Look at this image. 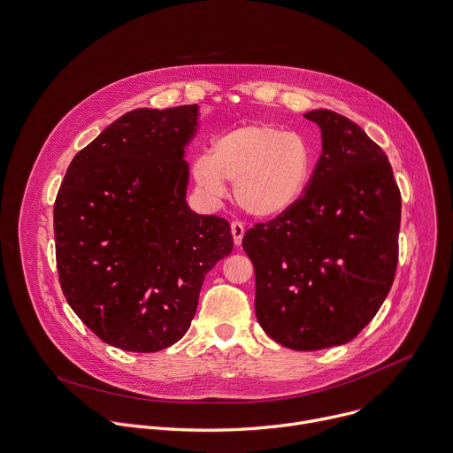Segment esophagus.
<instances>
[{"label":"esophagus","instance_id":"esophagus-1","mask_svg":"<svg viewBox=\"0 0 453 453\" xmlns=\"http://www.w3.org/2000/svg\"><path fill=\"white\" fill-rule=\"evenodd\" d=\"M231 234H233V240H234V245H242V240H243V234H245V227L242 222L234 220L231 222Z\"/></svg>","mask_w":453,"mask_h":453}]
</instances>
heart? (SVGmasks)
<instances>
[{
    "label": "heart",
    "mask_w": 453,
    "mask_h": 453,
    "mask_svg": "<svg viewBox=\"0 0 453 453\" xmlns=\"http://www.w3.org/2000/svg\"><path fill=\"white\" fill-rule=\"evenodd\" d=\"M313 166V149L304 136L269 123H249L219 134L210 156L193 161L191 173L215 197L224 196L226 180L234 182L238 206L254 219L273 220L303 199Z\"/></svg>",
    "instance_id": "obj_1"
}]
</instances>
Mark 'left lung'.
<instances>
[{"label": "left lung", "mask_w": 453, "mask_h": 453, "mask_svg": "<svg viewBox=\"0 0 453 453\" xmlns=\"http://www.w3.org/2000/svg\"><path fill=\"white\" fill-rule=\"evenodd\" d=\"M322 154L303 199L242 240L254 265V310L285 348L353 341L389 294L398 265L402 196L385 152L342 114H304Z\"/></svg>", "instance_id": "left-lung-1"}]
</instances>
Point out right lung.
I'll use <instances>...</instances> for the list:
<instances>
[{"label": "right lung", "instance_id": "right-lung-1", "mask_svg": "<svg viewBox=\"0 0 453 453\" xmlns=\"http://www.w3.org/2000/svg\"><path fill=\"white\" fill-rule=\"evenodd\" d=\"M199 105L134 109L72 161L53 208L60 288L104 342L134 353L175 344L206 274L233 250L229 222L186 204L184 149Z\"/></svg>", "mask_w": 453, "mask_h": 453}]
</instances>
